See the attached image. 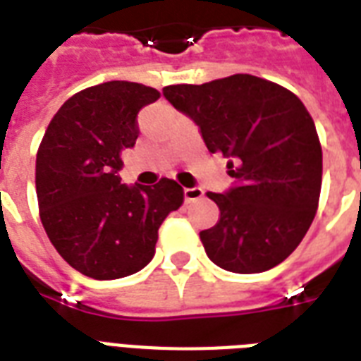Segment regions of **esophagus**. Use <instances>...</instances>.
Wrapping results in <instances>:
<instances>
[{"mask_svg":"<svg viewBox=\"0 0 361 361\" xmlns=\"http://www.w3.org/2000/svg\"><path fill=\"white\" fill-rule=\"evenodd\" d=\"M202 197H204V191L200 189V187H187V189H183V198H185L187 204L197 202V200H200Z\"/></svg>","mask_w":361,"mask_h":361,"instance_id":"obj_1","label":"esophagus"}]
</instances>
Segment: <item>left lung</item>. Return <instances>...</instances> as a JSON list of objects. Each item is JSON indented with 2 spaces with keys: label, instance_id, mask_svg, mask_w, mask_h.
Segmentation results:
<instances>
[{
  "label": "left lung",
  "instance_id": "8db88e82",
  "mask_svg": "<svg viewBox=\"0 0 361 361\" xmlns=\"http://www.w3.org/2000/svg\"><path fill=\"white\" fill-rule=\"evenodd\" d=\"M163 95L198 125L209 153L228 159L234 178L223 195L206 192L221 212L217 225L200 232L209 260L234 274L283 262L319 208L322 147L307 109L292 92L252 75L166 86Z\"/></svg>",
  "mask_w": 361,
  "mask_h": 361
}]
</instances>
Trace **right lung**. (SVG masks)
<instances>
[{"mask_svg": "<svg viewBox=\"0 0 361 361\" xmlns=\"http://www.w3.org/2000/svg\"><path fill=\"white\" fill-rule=\"evenodd\" d=\"M159 92L112 80L76 93L54 116L37 152L41 221L56 251L92 279L109 281L152 262L159 226L183 204V189L163 178L125 185L121 152L138 138L136 116Z\"/></svg>", "mask_w": 361, "mask_h": 361, "instance_id": "add662e5", "label": "right lung"}]
</instances>
